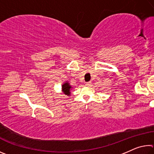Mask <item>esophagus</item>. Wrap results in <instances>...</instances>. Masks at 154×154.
<instances>
[{
	"instance_id": "34e87169",
	"label": "esophagus",
	"mask_w": 154,
	"mask_h": 154,
	"mask_svg": "<svg viewBox=\"0 0 154 154\" xmlns=\"http://www.w3.org/2000/svg\"><path fill=\"white\" fill-rule=\"evenodd\" d=\"M91 84H92V83H91V82H85V85H88V86H90V85H91Z\"/></svg>"
}]
</instances>
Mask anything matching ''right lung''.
<instances>
[{
    "instance_id": "right-lung-1",
    "label": "right lung",
    "mask_w": 154,
    "mask_h": 154,
    "mask_svg": "<svg viewBox=\"0 0 154 154\" xmlns=\"http://www.w3.org/2000/svg\"><path fill=\"white\" fill-rule=\"evenodd\" d=\"M71 86L68 83H65L62 85V91L66 95H70V90H71Z\"/></svg>"
}]
</instances>
